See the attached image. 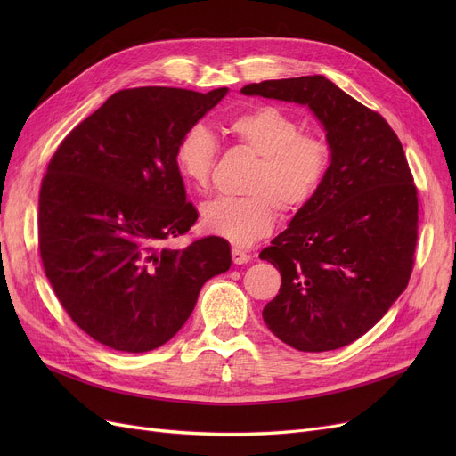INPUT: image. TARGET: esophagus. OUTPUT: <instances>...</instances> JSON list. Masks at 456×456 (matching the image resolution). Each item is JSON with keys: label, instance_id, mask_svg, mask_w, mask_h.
Here are the masks:
<instances>
[{"label": "esophagus", "instance_id": "34e87169", "mask_svg": "<svg viewBox=\"0 0 456 456\" xmlns=\"http://www.w3.org/2000/svg\"><path fill=\"white\" fill-rule=\"evenodd\" d=\"M231 255H232V262H234V265H248V262L251 260V255H249V253H246V251H242V249H238V248H232Z\"/></svg>", "mask_w": 456, "mask_h": 456}]
</instances>
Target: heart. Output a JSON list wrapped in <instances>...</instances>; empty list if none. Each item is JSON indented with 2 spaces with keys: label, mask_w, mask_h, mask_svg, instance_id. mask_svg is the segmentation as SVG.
<instances>
[{
  "label": "heart",
  "mask_w": 456,
  "mask_h": 456,
  "mask_svg": "<svg viewBox=\"0 0 456 456\" xmlns=\"http://www.w3.org/2000/svg\"><path fill=\"white\" fill-rule=\"evenodd\" d=\"M227 131L260 155L246 198H218L201 208L203 227L234 246H251L272 232L277 207L296 212L313 201L330 162L327 142L299 133L296 119L273 105L232 116ZM218 142L201 124L188 127L177 142L175 166L183 181L198 191L208 186Z\"/></svg>",
  "instance_id": "b5f03b06"
}]
</instances>
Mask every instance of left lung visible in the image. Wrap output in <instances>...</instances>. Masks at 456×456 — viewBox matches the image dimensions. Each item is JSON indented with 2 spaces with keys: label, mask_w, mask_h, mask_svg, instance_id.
<instances>
[{
  "label": "left lung",
  "mask_w": 456,
  "mask_h": 456,
  "mask_svg": "<svg viewBox=\"0 0 456 456\" xmlns=\"http://www.w3.org/2000/svg\"><path fill=\"white\" fill-rule=\"evenodd\" d=\"M242 94L308 107L330 150L313 201L260 251L282 277L262 318L294 349L344 347L388 313L412 273L418 190L403 146L385 118L323 76L253 83Z\"/></svg>",
  "instance_id": "1"
}]
</instances>
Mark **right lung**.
<instances>
[{"mask_svg":"<svg viewBox=\"0 0 456 456\" xmlns=\"http://www.w3.org/2000/svg\"><path fill=\"white\" fill-rule=\"evenodd\" d=\"M227 92L119 90L47 164L38 200L44 272L95 342L126 353L160 347L190 318L201 286L231 268V246L218 236L160 248L198 220L175 166L177 142Z\"/></svg>","mask_w":456,"mask_h":456,"instance_id":"add662e5","label":"right lung"}]
</instances>
